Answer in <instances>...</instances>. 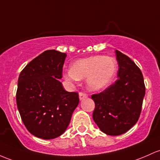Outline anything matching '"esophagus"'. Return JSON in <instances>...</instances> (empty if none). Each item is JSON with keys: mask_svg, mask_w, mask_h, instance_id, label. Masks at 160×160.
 Masks as SVG:
<instances>
[{"mask_svg": "<svg viewBox=\"0 0 160 160\" xmlns=\"http://www.w3.org/2000/svg\"><path fill=\"white\" fill-rule=\"evenodd\" d=\"M87 97V95L86 94L85 92H80V93H79V99H80V100H83V99H86Z\"/></svg>", "mask_w": 160, "mask_h": 160, "instance_id": "34e87169", "label": "esophagus"}]
</instances>
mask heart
Here are the masks:
<instances>
[{"label": "heart", "instance_id": "heart-1", "mask_svg": "<svg viewBox=\"0 0 160 160\" xmlns=\"http://www.w3.org/2000/svg\"><path fill=\"white\" fill-rule=\"evenodd\" d=\"M116 70V62L112 58L92 56L75 61L64 77L68 81L87 78V88L90 91H99L111 83Z\"/></svg>", "mask_w": 160, "mask_h": 160}]
</instances>
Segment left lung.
Wrapping results in <instances>:
<instances>
[{
    "mask_svg": "<svg viewBox=\"0 0 160 160\" xmlns=\"http://www.w3.org/2000/svg\"><path fill=\"white\" fill-rule=\"evenodd\" d=\"M118 80L106 90L93 94L92 118L105 134L117 136L127 132L136 124L145 96L143 77L140 68L125 54L115 51Z\"/></svg>",
    "mask_w": 160,
    "mask_h": 160,
    "instance_id": "obj_1",
    "label": "left lung"
}]
</instances>
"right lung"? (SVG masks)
Masks as SVG:
<instances>
[{"label": "right lung", "mask_w": 160, "mask_h": 160, "mask_svg": "<svg viewBox=\"0 0 160 160\" xmlns=\"http://www.w3.org/2000/svg\"><path fill=\"white\" fill-rule=\"evenodd\" d=\"M66 57V53L58 51H45L19 76L17 108L26 128L38 138L61 136L79 104L78 93L67 92L59 80Z\"/></svg>", "instance_id": "obj_1"}]
</instances>
